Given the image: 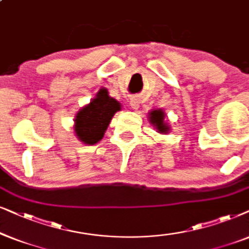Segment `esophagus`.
Masks as SVG:
<instances>
[{
  "mask_svg": "<svg viewBox=\"0 0 249 249\" xmlns=\"http://www.w3.org/2000/svg\"><path fill=\"white\" fill-rule=\"evenodd\" d=\"M130 105L133 109H139V106H140V101H139V99H137V98H132L131 101H130Z\"/></svg>",
  "mask_w": 249,
  "mask_h": 249,
  "instance_id": "esophagus-1",
  "label": "esophagus"
}]
</instances>
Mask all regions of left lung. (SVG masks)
<instances>
[{
	"label": "left lung",
	"mask_w": 249,
	"mask_h": 249,
	"mask_svg": "<svg viewBox=\"0 0 249 249\" xmlns=\"http://www.w3.org/2000/svg\"><path fill=\"white\" fill-rule=\"evenodd\" d=\"M165 112L163 109H152L149 111L148 118L152 126H155L158 133L166 134L171 131L170 125L165 122Z\"/></svg>",
	"instance_id": "8db88e82"
}]
</instances>
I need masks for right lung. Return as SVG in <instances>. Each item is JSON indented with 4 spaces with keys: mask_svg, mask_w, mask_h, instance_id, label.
I'll use <instances>...</instances> for the list:
<instances>
[{
    "mask_svg": "<svg viewBox=\"0 0 249 249\" xmlns=\"http://www.w3.org/2000/svg\"><path fill=\"white\" fill-rule=\"evenodd\" d=\"M122 105L111 98L106 88H101L90 104L77 111L74 119L76 137L84 144H95L104 138L109 123Z\"/></svg>",
    "mask_w": 249,
    "mask_h": 249,
    "instance_id": "right-lung-1",
    "label": "right lung"
}]
</instances>
